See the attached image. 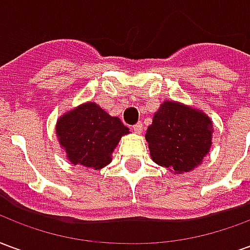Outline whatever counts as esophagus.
<instances>
[{
    "instance_id": "1",
    "label": "esophagus",
    "mask_w": 250,
    "mask_h": 250,
    "mask_svg": "<svg viewBox=\"0 0 250 250\" xmlns=\"http://www.w3.org/2000/svg\"><path fill=\"white\" fill-rule=\"evenodd\" d=\"M132 128H134V131H135L136 134H141L142 131H143V125H142L141 122H138L136 125H134V127H132Z\"/></svg>"
}]
</instances>
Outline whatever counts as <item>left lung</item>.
Returning a JSON list of instances; mask_svg holds the SVG:
<instances>
[{
    "instance_id": "1",
    "label": "left lung",
    "mask_w": 250,
    "mask_h": 250,
    "mask_svg": "<svg viewBox=\"0 0 250 250\" xmlns=\"http://www.w3.org/2000/svg\"><path fill=\"white\" fill-rule=\"evenodd\" d=\"M213 123L206 114L177 102H163L146 132L152 161L174 174L201 165L211 147Z\"/></svg>"
}]
</instances>
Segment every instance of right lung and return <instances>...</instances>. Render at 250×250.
<instances>
[{
	"label": "right lung",
	"mask_w": 250,
	"mask_h": 250,
	"mask_svg": "<svg viewBox=\"0 0 250 250\" xmlns=\"http://www.w3.org/2000/svg\"><path fill=\"white\" fill-rule=\"evenodd\" d=\"M56 134L72 165L100 170L111 162L120 138L128 134L118 116L88 102L59 118Z\"/></svg>",
	"instance_id": "right-lung-1"
}]
</instances>
